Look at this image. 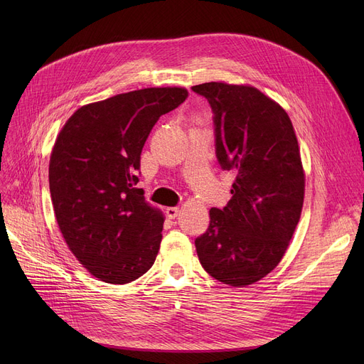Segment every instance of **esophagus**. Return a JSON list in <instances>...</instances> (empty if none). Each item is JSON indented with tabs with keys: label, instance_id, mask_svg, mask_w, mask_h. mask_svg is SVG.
Segmentation results:
<instances>
[{
	"label": "esophagus",
	"instance_id": "34e87169",
	"mask_svg": "<svg viewBox=\"0 0 364 364\" xmlns=\"http://www.w3.org/2000/svg\"><path fill=\"white\" fill-rule=\"evenodd\" d=\"M178 213H180V208L178 206H169V208H166V215L169 218H176L178 215Z\"/></svg>",
	"mask_w": 364,
	"mask_h": 364
}]
</instances>
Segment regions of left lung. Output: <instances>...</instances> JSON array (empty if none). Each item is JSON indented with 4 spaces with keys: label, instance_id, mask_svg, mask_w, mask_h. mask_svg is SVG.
Masks as SVG:
<instances>
[{
    "label": "left lung",
    "instance_id": "left-lung-1",
    "mask_svg": "<svg viewBox=\"0 0 364 364\" xmlns=\"http://www.w3.org/2000/svg\"><path fill=\"white\" fill-rule=\"evenodd\" d=\"M213 110L215 155L233 171L232 199L209 211L195 245L205 272L230 284H252L276 269L301 217L304 171L292 122L259 90L224 82L192 87Z\"/></svg>",
    "mask_w": 364,
    "mask_h": 364
}]
</instances>
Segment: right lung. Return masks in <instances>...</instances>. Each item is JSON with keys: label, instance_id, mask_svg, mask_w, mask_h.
Listing matches in <instances>:
<instances>
[{"label": "right lung", "instance_id": "add662e5", "mask_svg": "<svg viewBox=\"0 0 364 364\" xmlns=\"http://www.w3.org/2000/svg\"><path fill=\"white\" fill-rule=\"evenodd\" d=\"M184 88H144L76 110L50 158L54 214L72 254L94 276L124 284L156 259L164 217L137 188L140 155L162 114L187 99Z\"/></svg>", "mask_w": 364, "mask_h": 364}]
</instances>
